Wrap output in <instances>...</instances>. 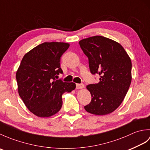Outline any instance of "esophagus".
<instances>
[{"instance_id": "esophagus-1", "label": "esophagus", "mask_w": 150, "mask_h": 150, "mask_svg": "<svg viewBox=\"0 0 150 150\" xmlns=\"http://www.w3.org/2000/svg\"><path fill=\"white\" fill-rule=\"evenodd\" d=\"M84 84H76V89L77 90H81V89H82L84 88Z\"/></svg>"}]
</instances>
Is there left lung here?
Returning <instances> with one entry per match:
<instances>
[{"mask_svg":"<svg viewBox=\"0 0 150 150\" xmlns=\"http://www.w3.org/2000/svg\"><path fill=\"white\" fill-rule=\"evenodd\" d=\"M79 43L88 57L91 73L100 75L98 83L86 86L92 98L84 109L97 115L112 113L122 103L131 84V59L119 42L103 36Z\"/></svg>","mask_w":150,"mask_h":150,"instance_id":"obj_1","label":"left lung"}]
</instances>
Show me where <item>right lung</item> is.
Instances as JSON below:
<instances>
[{"mask_svg": "<svg viewBox=\"0 0 150 150\" xmlns=\"http://www.w3.org/2000/svg\"><path fill=\"white\" fill-rule=\"evenodd\" d=\"M65 42H44L26 53L16 73L19 96L31 113L49 117L59 112L62 95L74 90L76 84L56 80L60 68V57L68 49Z\"/></svg>", "mask_w": 150, "mask_h": 150, "instance_id": "add662e5", "label": "right lung"}]
</instances>
